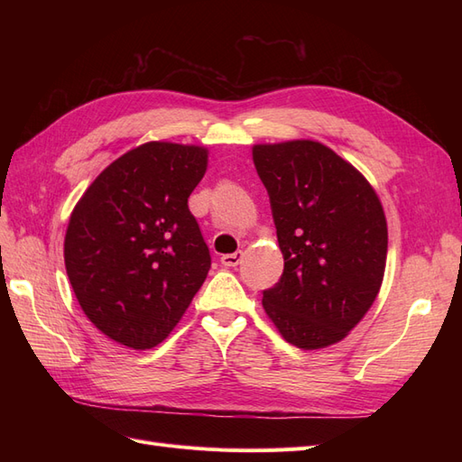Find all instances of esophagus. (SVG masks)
I'll return each mask as SVG.
<instances>
[{
	"label": "esophagus",
	"instance_id": "obj_1",
	"mask_svg": "<svg viewBox=\"0 0 462 462\" xmlns=\"http://www.w3.org/2000/svg\"><path fill=\"white\" fill-rule=\"evenodd\" d=\"M241 260H243L241 250H236V253H233V254H223L221 256V263L227 265V268H235V265L241 263Z\"/></svg>",
	"mask_w": 462,
	"mask_h": 462
}]
</instances>
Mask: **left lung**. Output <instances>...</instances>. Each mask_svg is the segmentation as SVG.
Instances as JSON below:
<instances>
[{"instance_id": "8db88e82", "label": "left lung", "mask_w": 462, "mask_h": 462, "mask_svg": "<svg viewBox=\"0 0 462 462\" xmlns=\"http://www.w3.org/2000/svg\"><path fill=\"white\" fill-rule=\"evenodd\" d=\"M268 189L282 279L262 304L282 337L304 351L343 341L380 292L387 221L368 179L318 141L254 144Z\"/></svg>"}]
</instances>
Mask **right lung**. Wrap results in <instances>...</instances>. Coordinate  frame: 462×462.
Returning a JSON list of instances; mask_svg holds the SVG:
<instances>
[{"label": "right lung", "mask_w": 462, "mask_h": 462, "mask_svg": "<svg viewBox=\"0 0 462 462\" xmlns=\"http://www.w3.org/2000/svg\"><path fill=\"white\" fill-rule=\"evenodd\" d=\"M208 153L144 143L111 162L73 208L63 245L69 282L82 312L119 345H160L204 283L212 258L187 202Z\"/></svg>", "instance_id": "1"}]
</instances>
